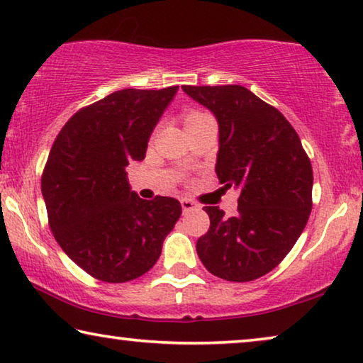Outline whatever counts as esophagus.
<instances>
[{"label": "esophagus", "mask_w": 363, "mask_h": 363, "mask_svg": "<svg viewBox=\"0 0 363 363\" xmlns=\"http://www.w3.org/2000/svg\"><path fill=\"white\" fill-rule=\"evenodd\" d=\"M182 209H183V214H188V213H191V211H198L199 209V204H196L194 203V201H191V199H186V198H183L182 201Z\"/></svg>", "instance_id": "obj_1"}]
</instances>
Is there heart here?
I'll return each mask as SVG.
<instances>
[{
  "label": "heart",
  "instance_id": "1",
  "mask_svg": "<svg viewBox=\"0 0 363 363\" xmlns=\"http://www.w3.org/2000/svg\"><path fill=\"white\" fill-rule=\"evenodd\" d=\"M198 116H201L199 113H189L188 116H186V120H193V118H198Z\"/></svg>",
  "mask_w": 363,
  "mask_h": 363
}]
</instances>
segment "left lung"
<instances>
[{"label": "left lung", "mask_w": 363, "mask_h": 363, "mask_svg": "<svg viewBox=\"0 0 363 363\" xmlns=\"http://www.w3.org/2000/svg\"><path fill=\"white\" fill-rule=\"evenodd\" d=\"M216 116V174L240 189L238 213L225 217L206 206L211 219L196 252L211 274L248 282L274 269L302 235L311 213L313 170L300 138L281 111L243 86H182Z\"/></svg>", "instance_id": "8db88e82"}]
</instances>
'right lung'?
Masks as SVG:
<instances>
[{
	"mask_svg": "<svg viewBox=\"0 0 363 363\" xmlns=\"http://www.w3.org/2000/svg\"><path fill=\"white\" fill-rule=\"evenodd\" d=\"M177 91L110 94L72 115L50 150L42 175L50 228L61 250L104 282L147 272L182 216L178 199H141L126 180V167L146 157L149 138Z\"/></svg>",
	"mask_w": 363,
	"mask_h": 363,
	"instance_id": "1",
	"label": "right lung"
}]
</instances>
